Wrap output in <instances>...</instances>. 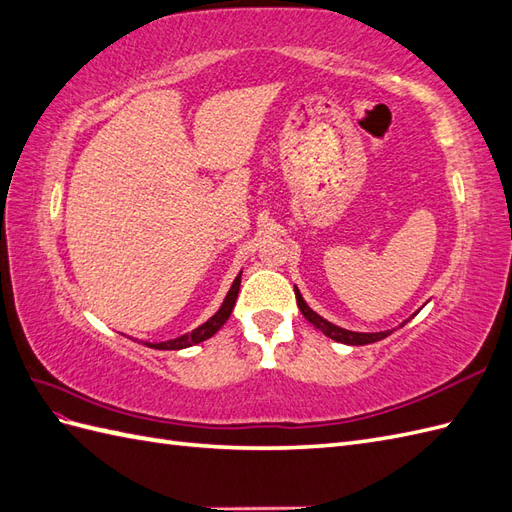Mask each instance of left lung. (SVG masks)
<instances>
[{
  "label": "left lung",
  "instance_id": "1",
  "mask_svg": "<svg viewBox=\"0 0 512 512\" xmlns=\"http://www.w3.org/2000/svg\"><path fill=\"white\" fill-rule=\"evenodd\" d=\"M294 294H296V305H299L301 314L310 320V323L323 331L325 336H329L331 340L336 342H342V344H353V347H362V344H371V342H377V340H384L386 336H390V331H377V334H358V331H349V329H342V327H336L331 325L329 320H325L323 316H318L314 310H310L307 307V303L303 301L301 292L294 288Z\"/></svg>",
  "mask_w": 512,
  "mask_h": 512
}]
</instances>
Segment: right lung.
Returning a JSON list of instances; mask_svg holds the SVG:
<instances>
[{
    "label": "right lung",
    "mask_w": 512,
    "mask_h": 512,
    "mask_svg": "<svg viewBox=\"0 0 512 512\" xmlns=\"http://www.w3.org/2000/svg\"><path fill=\"white\" fill-rule=\"evenodd\" d=\"M240 277H242V272L235 277V281H233V285H231V290H229V294H227V299H224L220 310H218L216 314H213V316L207 320V323H202L198 329L189 331V334H185V336H178V338H174V340H165V342H154V344H148V347L161 349V351H176V349L192 347V344H198V342H202V340L211 338L224 323H227L231 312H233L237 292H240Z\"/></svg>",
    "instance_id": "right-lung-1"
}]
</instances>
